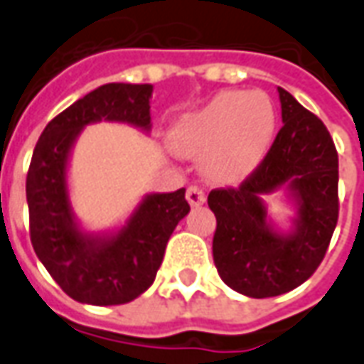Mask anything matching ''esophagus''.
Masks as SVG:
<instances>
[{"label":"esophagus","instance_id":"esophagus-1","mask_svg":"<svg viewBox=\"0 0 364 364\" xmlns=\"http://www.w3.org/2000/svg\"><path fill=\"white\" fill-rule=\"evenodd\" d=\"M187 200H189L191 206H200V204L206 203V195L200 187H189L187 189Z\"/></svg>","mask_w":364,"mask_h":364}]
</instances>
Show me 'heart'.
<instances>
[{"mask_svg": "<svg viewBox=\"0 0 364 364\" xmlns=\"http://www.w3.org/2000/svg\"><path fill=\"white\" fill-rule=\"evenodd\" d=\"M276 109L258 90H228L203 107L183 115L169 133L179 156H203V173L210 181L235 185L262 164L276 133Z\"/></svg>", "mask_w": 364, "mask_h": 364, "instance_id": "1", "label": "heart"}]
</instances>
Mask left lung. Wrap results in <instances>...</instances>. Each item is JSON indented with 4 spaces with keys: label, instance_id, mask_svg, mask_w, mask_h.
I'll list each match as a JSON object with an SVG mask.
<instances>
[{
    "label": "left lung",
    "instance_id": "left-lung-1",
    "mask_svg": "<svg viewBox=\"0 0 364 364\" xmlns=\"http://www.w3.org/2000/svg\"><path fill=\"white\" fill-rule=\"evenodd\" d=\"M282 121L262 164L237 189H216L212 255L220 278L255 299L295 289L318 268L338 223V152L322 121L279 88ZM284 190L296 216L289 230L271 222L264 198Z\"/></svg>",
    "mask_w": 364,
    "mask_h": 364
}]
</instances>
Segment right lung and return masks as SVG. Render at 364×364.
<instances>
[{
    "instance_id": "add662e5",
    "label": "right lung",
    "mask_w": 364,
    "mask_h": 364,
    "mask_svg": "<svg viewBox=\"0 0 364 364\" xmlns=\"http://www.w3.org/2000/svg\"><path fill=\"white\" fill-rule=\"evenodd\" d=\"M152 85L109 82L77 100L40 134L26 175L31 241L63 291L86 305H123L156 278L169 237L189 214L185 189L142 196L125 222L107 231L80 225L69 195L73 146L86 125L112 121L150 133Z\"/></svg>"
}]
</instances>
